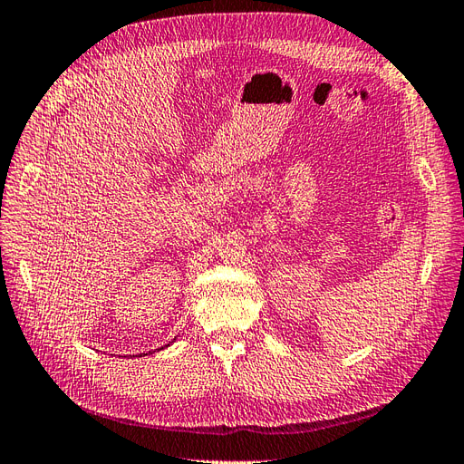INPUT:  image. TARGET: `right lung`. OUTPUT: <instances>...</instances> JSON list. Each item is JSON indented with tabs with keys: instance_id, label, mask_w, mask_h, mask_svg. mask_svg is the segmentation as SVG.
I'll return each instance as SVG.
<instances>
[{
	"instance_id": "add662e5",
	"label": "right lung",
	"mask_w": 464,
	"mask_h": 464,
	"mask_svg": "<svg viewBox=\"0 0 464 464\" xmlns=\"http://www.w3.org/2000/svg\"><path fill=\"white\" fill-rule=\"evenodd\" d=\"M168 345H169V343H168ZM168 345H166V347H168ZM161 349H164V347H161Z\"/></svg>"
}]
</instances>
